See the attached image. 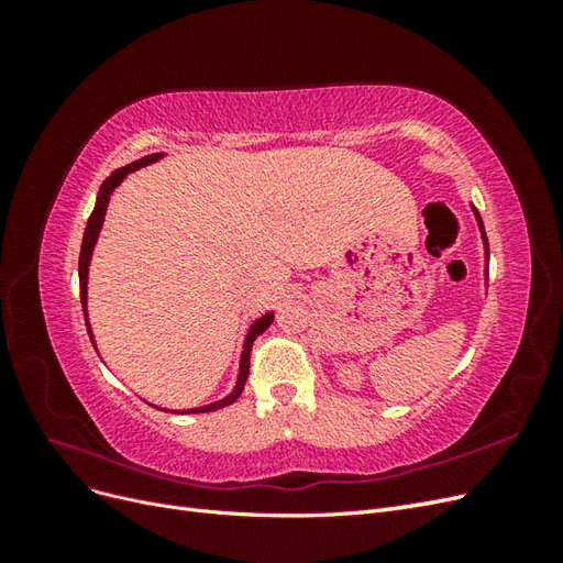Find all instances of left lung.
<instances>
[{"label":"left lung","instance_id":"1","mask_svg":"<svg viewBox=\"0 0 563 563\" xmlns=\"http://www.w3.org/2000/svg\"><path fill=\"white\" fill-rule=\"evenodd\" d=\"M474 216H476V223H479V230H482V236H484V244H486V249H488V242H486V232H484V223H482V216H479V211L474 209Z\"/></svg>","mask_w":563,"mask_h":563}]
</instances>
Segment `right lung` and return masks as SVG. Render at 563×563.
<instances>
[{"label":"right lung","mask_w":563,"mask_h":563,"mask_svg":"<svg viewBox=\"0 0 563 563\" xmlns=\"http://www.w3.org/2000/svg\"><path fill=\"white\" fill-rule=\"evenodd\" d=\"M164 155L162 152H157V155H147L143 159H135L122 168H117V172H112V176H108L103 180V185H100V192H98V199H96V207H93V213L89 216V223H87V230H84V240H81V251H79V296H81V308H84V319H87V282H89V263H91V253H93V246L98 242V234H100V228H103V220H106V211H108V203H110V195L114 192V187L122 183L131 172H135V168L141 166H147L152 162L162 159ZM272 319H275V312H267L263 314L258 321L253 323V327L249 329V335L244 340V350H242V362H240V378H236V385L234 389L230 391V395L225 399L220 401H213L209 406H199V408H185V411H172V413H209V411H216V408H223V406H230L232 401L240 399V395L244 391V385H246V378H249V362H251V347H253V340L258 338L261 333H265V329L272 323ZM87 329H89V335H91V327H89V319H87ZM91 343H93V335H91ZM96 347V343H93ZM164 411V408H162Z\"/></svg>","instance_id":"obj_1"}]
</instances>
